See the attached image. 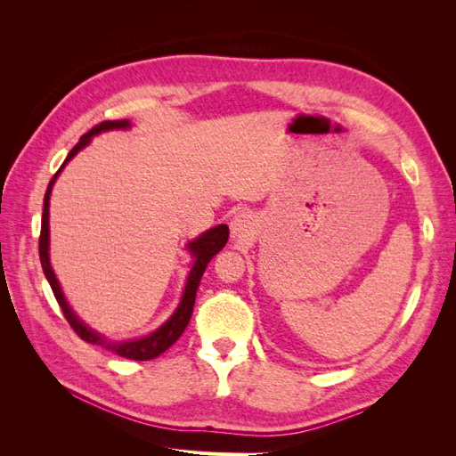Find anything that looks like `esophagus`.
<instances>
[{
    "label": "esophagus",
    "instance_id": "obj_1",
    "mask_svg": "<svg viewBox=\"0 0 456 456\" xmlns=\"http://www.w3.org/2000/svg\"><path fill=\"white\" fill-rule=\"evenodd\" d=\"M251 226H253V216L249 213H240V215L233 216V220L230 223L232 236L241 240L251 232Z\"/></svg>",
    "mask_w": 456,
    "mask_h": 456
}]
</instances>
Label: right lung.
<instances>
[{
	"label": "right lung",
	"instance_id": "add662e5",
	"mask_svg": "<svg viewBox=\"0 0 456 456\" xmlns=\"http://www.w3.org/2000/svg\"><path fill=\"white\" fill-rule=\"evenodd\" d=\"M131 127V121L129 119H114V121H102L99 126H94L89 133H86L81 136L79 142L70 150V154L66 156L64 163L61 165V169L57 171L51 178V183L47 186L45 191V198H44V216H41V233H39V260H41V268H44L45 278L53 289V295L57 298L59 306L62 308V314L70 323V327L76 330V333L84 338L89 344H96V346H102L110 352H114L121 357H127V360H134V362H148V360H154L159 354H163L169 346L181 338V335L184 333V329L190 322L191 312H194V302H196V291L200 287L201 281V275L209 265L211 258L218 253L223 251V247L228 241V226L226 224H218L213 226L211 230L203 232L200 238L191 240L186 243V249L194 258V265L190 268L188 273V280L184 285V291L181 297V302H178L176 310L171 314V317L167 322H165L161 327H158L156 330H151L150 335L141 337V338H129V340H110L104 335L96 333L94 329H91L87 323H84L76 315V312L68 305V300L62 293L61 283L57 280V275H54L53 268H51V258H49V200H51V191H53V184L57 181V176L61 175V171L64 169V165L70 161L77 151L84 150L93 136L101 134L104 131H114V129H129Z\"/></svg>",
	"mask_w": 456,
	"mask_h": 456
}]
</instances>
